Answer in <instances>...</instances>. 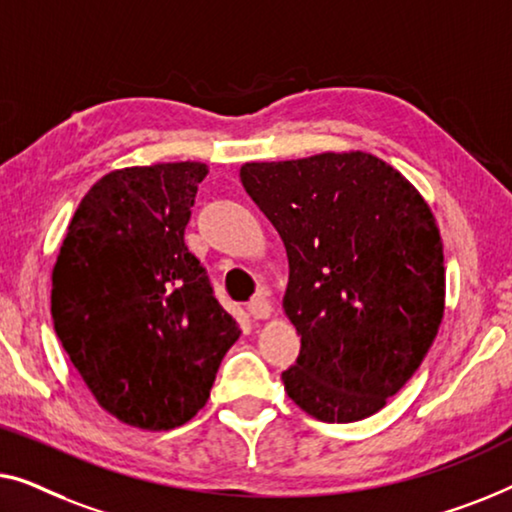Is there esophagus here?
Returning <instances> with one entry per match:
<instances>
[{
	"label": "esophagus",
	"instance_id": "34e87169",
	"mask_svg": "<svg viewBox=\"0 0 512 512\" xmlns=\"http://www.w3.org/2000/svg\"><path fill=\"white\" fill-rule=\"evenodd\" d=\"M271 311H273L271 301L266 299L264 294H257V297L248 304V313L253 315L255 320H266V318H269V315H271Z\"/></svg>",
	"mask_w": 512,
	"mask_h": 512
}]
</instances>
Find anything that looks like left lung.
I'll list each match as a JSON object with an SVG mask.
<instances>
[{
    "mask_svg": "<svg viewBox=\"0 0 512 512\" xmlns=\"http://www.w3.org/2000/svg\"><path fill=\"white\" fill-rule=\"evenodd\" d=\"M241 183L285 243L283 308L301 336L285 392L322 422L385 406L434 343L443 241L422 194L362 150L246 162Z\"/></svg>",
    "mask_w": 512,
    "mask_h": 512,
    "instance_id": "8db88e82",
    "label": "left lung"
}]
</instances>
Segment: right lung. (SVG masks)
I'll list each match as a JSON object with an SVG mask.
<instances>
[{
    "mask_svg": "<svg viewBox=\"0 0 512 512\" xmlns=\"http://www.w3.org/2000/svg\"><path fill=\"white\" fill-rule=\"evenodd\" d=\"M206 174L162 162L99 178L53 266L55 334L99 406L129 427L192 420L241 336L183 239Z\"/></svg>",
    "mask_w": 512,
    "mask_h": 512,
    "instance_id": "1",
    "label": "right lung"
}]
</instances>
